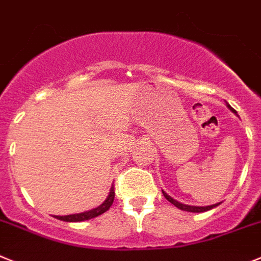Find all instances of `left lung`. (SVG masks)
<instances>
[{"label": "left lung", "instance_id": "obj_1", "mask_svg": "<svg viewBox=\"0 0 261 261\" xmlns=\"http://www.w3.org/2000/svg\"><path fill=\"white\" fill-rule=\"evenodd\" d=\"M227 108L230 109L231 112L235 113L237 114V112H235L234 109L231 108L230 105L227 103ZM163 194H164V197L167 199H168L169 202L172 203V205H174L176 207H178V209L184 210V212H190V213H202V212H207V210L213 209V207H215V206H218L219 203H215V205H210V206H190V205H184V203H180L178 201H176V199L172 198L171 196H168V194L165 193V192H163Z\"/></svg>", "mask_w": 261, "mask_h": 261}]
</instances>
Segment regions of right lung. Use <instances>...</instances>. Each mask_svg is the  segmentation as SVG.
<instances>
[{
  "label": "right lung",
  "instance_id": "right-lung-1",
  "mask_svg": "<svg viewBox=\"0 0 261 261\" xmlns=\"http://www.w3.org/2000/svg\"><path fill=\"white\" fill-rule=\"evenodd\" d=\"M114 197H115V192H114V188L112 187L110 189V193H109L108 198L103 201L98 207L96 209H92L89 212H85V213H79V214H71V215H55V218L60 219V221H65V222H83V221H88V219H92V218H96L98 215L103 214L105 212H108L110 209V206L113 205L114 202Z\"/></svg>",
  "mask_w": 261,
  "mask_h": 261
}]
</instances>
